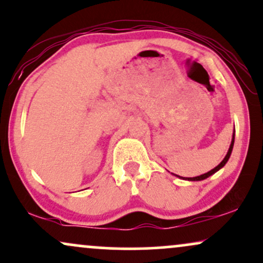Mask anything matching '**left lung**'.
<instances>
[{
    "mask_svg": "<svg viewBox=\"0 0 263 263\" xmlns=\"http://www.w3.org/2000/svg\"><path fill=\"white\" fill-rule=\"evenodd\" d=\"M233 145H234V133H233V136H232V141H231L230 148H228V152H227V155L224 156V158L222 159V162H221L220 164L217 165V166H215L214 169H211L210 172H208V173H205V174H203V175H199V176H194V177H182V176L175 175V174H174V175L177 176V177H180V179L187 180V181H202V180H205L206 177H209V176L213 175V174H215V173H216V172H219V170H220L221 168H223V166L226 165V163L228 162V159H230V157H231L232 149H233Z\"/></svg>",
    "mask_w": 263,
    "mask_h": 263,
    "instance_id": "left-lung-1",
    "label": "left lung"
}]
</instances>
